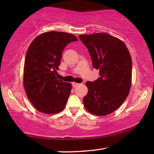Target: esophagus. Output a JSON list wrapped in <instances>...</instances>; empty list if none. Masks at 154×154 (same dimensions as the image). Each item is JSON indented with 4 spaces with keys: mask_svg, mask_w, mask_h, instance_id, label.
<instances>
[{
    "mask_svg": "<svg viewBox=\"0 0 154 154\" xmlns=\"http://www.w3.org/2000/svg\"><path fill=\"white\" fill-rule=\"evenodd\" d=\"M80 84L79 83H75V82H73V83H72V85L73 87H77L78 85H79Z\"/></svg>",
    "mask_w": 154,
    "mask_h": 154,
    "instance_id": "obj_1",
    "label": "esophagus"
}]
</instances>
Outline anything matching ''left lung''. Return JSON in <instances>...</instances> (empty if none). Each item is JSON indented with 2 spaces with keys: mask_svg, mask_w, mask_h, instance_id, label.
<instances>
[{
  "mask_svg": "<svg viewBox=\"0 0 154 154\" xmlns=\"http://www.w3.org/2000/svg\"><path fill=\"white\" fill-rule=\"evenodd\" d=\"M88 48L92 66L100 75L86 82L88 94L83 104L90 113L106 116L123 104L129 94L132 79V59L125 43L108 33L79 35Z\"/></svg>",
  "mask_w": 154,
  "mask_h": 154,
  "instance_id": "left-lung-1",
  "label": "left lung"
}]
</instances>
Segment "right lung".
<instances>
[{
    "instance_id": "right-lung-1",
    "label": "right lung",
    "mask_w": 154,
    "mask_h": 154,
    "mask_svg": "<svg viewBox=\"0 0 154 154\" xmlns=\"http://www.w3.org/2000/svg\"><path fill=\"white\" fill-rule=\"evenodd\" d=\"M66 32L50 31L37 36L27 50L24 85L26 95L38 111L51 114L64 109L71 93V83L57 80L56 75L65 47L77 41Z\"/></svg>"
}]
</instances>
